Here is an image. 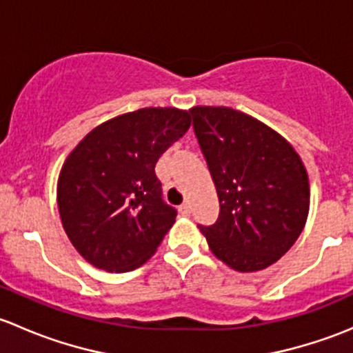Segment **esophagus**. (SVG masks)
Wrapping results in <instances>:
<instances>
[{
	"instance_id": "34e87169",
	"label": "esophagus",
	"mask_w": 353,
	"mask_h": 353,
	"mask_svg": "<svg viewBox=\"0 0 353 353\" xmlns=\"http://www.w3.org/2000/svg\"><path fill=\"white\" fill-rule=\"evenodd\" d=\"M179 213L181 215H184V216H188L191 213V206H190V203H183V205L179 206Z\"/></svg>"
}]
</instances>
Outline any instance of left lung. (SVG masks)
Segmentation results:
<instances>
[{
    "label": "left lung",
    "instance_id": "1",
    "mask_svg": "<svg viewBox=\"0 0 353 353\" xmlns=\"http://www.w3.org/2000/svg\"><path fill=\"white\" fill-rule=\"evenodd\" d=\"M194 134L220 201L213 225L199 230L213 254L241 273L279 261L309 213V177L290 143L249 114L196 105Z\"/></svg>",
    "mask_w": 353,
    "mask_h": 353
}]
</instances>
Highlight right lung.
<instances>
[{
	"label": "right lung",
	"mask_w": 353,
	"mask_h": 353,
	"mask_svg": "<svg viewBox=\"0 0 353 353\" xmlns=\"http://www.w3.org/2000/svg\"><path fill=\"white\" fill-rule=\"evenodd\" d=\"M190 126L188 110L138 109L99 124L68 155L56 191L59 216L95 268H138L174 225L177 212L163 203L155 163Z\"/></svg>",
	"instance_id": "right-lung-1"
}]
</instances>
